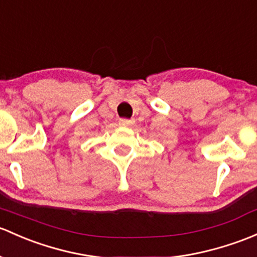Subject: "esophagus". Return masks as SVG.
<instances>
[{
  "label": "esophagus",
  "instance_id": "obj_1",
  "mask_svg": "<svg viewBox=\"0 0 257 257\" xmlns=\"http://www.w3.org/2000/svg\"><path fill=\"white\" fill-rule=\"evenodd\" d=\"M132 123H133V121H132L131 119H125V118L119 119V125H121V126H129V125H132Z\"/></svg>",
  "mask_w": 257,
  "mask_h": 257
}]
</instances>
